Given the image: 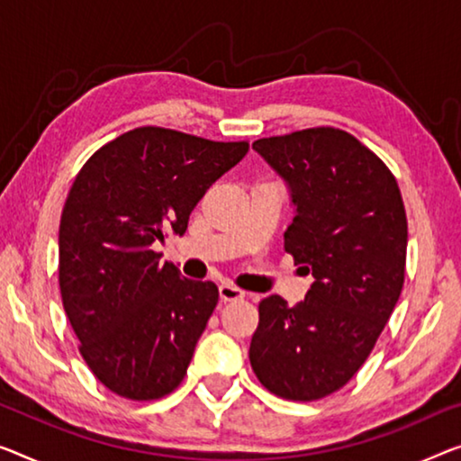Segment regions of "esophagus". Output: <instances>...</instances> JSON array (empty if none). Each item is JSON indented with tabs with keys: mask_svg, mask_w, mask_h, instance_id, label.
Returning <instances> with one entry per match:
<instances>
[{
	"mask_svg": "<svg viewBox=\"0 0 461 461\" xmlns=\"http://www.w3.org/2000/svg\"><path fill=\"white\" fill-rule=\"evenodd\" d=\"M246 296L244 290H240L233 284H221L219 285V298L221 302H236V300H242Z\"/></svg>",
	"mask_w": 461,
	"mask_h": 461,
	"instance_id": "obj_1",
	"label": "esophagus"
}]
</instances>
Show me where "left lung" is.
<instances>
[{
  "mask_svg": "<svg viewBox=\"0 0 461 461\" xmlns=\"http://www.w3.org/2000/svg\"><path fill=\"white\" fill-rule=\"evenodd\" d=\"M252 149L290 188L296 217L284 249L314 281L296 306L281 296L260 302L250 364L271 393L321 400L358 373L400 300L408 249L402 192L387 165L339 128L271 136Z\"/></svg>",
  "mask_w": 461,
  "mask_h": 461,
  "instance_id": "obj_1",
  "label": "left lung"
}]
</instances>
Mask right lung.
<instances>
[{
	"instance_id": "obj_1",
	"label": "right lung",
	"mask_w": 461,
	"mask_h": 461,
	"mask_svg": "<svg viewBox=\"0 0 461 461\" xmlns=\"http://www.w3.org/2000/svg\"><path fill=\"white\" fill-rule=\"evenodd\" d=\"M249 142L142 126L78 171L59 221V292L80 354L109 391L159 400L182 383L219 290L182 277L153 250L182 233L204 192Z\"/></svg>"
}]
</instances>
